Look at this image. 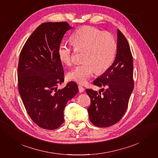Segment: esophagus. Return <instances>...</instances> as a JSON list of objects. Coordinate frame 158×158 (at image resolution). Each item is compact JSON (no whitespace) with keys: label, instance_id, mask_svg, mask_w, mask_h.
I'll return each instance as SVG.
<instances>
[{"label":"esophagus","instance_id":"esophagus-1","mask_svg":"<svg viewBox=\"0 0 158 158\" xmlns=\"http://www.w3.org/2000/svg\"><path fill=\"white\" fill-rule=\"evenodd\" d=\"M78 89H79V92H80V93H82V92H84V88L82 86V85H78Z\"/></svg>","mask_w":158,"mask_h":158}]
</instances>
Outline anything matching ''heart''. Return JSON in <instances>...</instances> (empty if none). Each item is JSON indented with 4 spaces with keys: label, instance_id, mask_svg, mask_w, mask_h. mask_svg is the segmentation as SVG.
Segmentation results:
<instances>
[{
    "label": "heart",
    "instance_id": "b5f03b06",
    "mask_svg": "<svg viewBox=\"0 0 158 158\" xmlns=\"http://www.w3.org/2000/svg\"><path fill=\"white\" fill-rule=\"evenodd\" d=\"M74 49L84 51L82 64L76 66L67 74L68 78L80 84L86 83L97 70L98 73L106 71L114 60L117 43L111 33L98 28L84 26L75 31L70 37ZM58 56L61 63L70 66L73 63V49L66 41L58 47Z\"/></svg>",
    "mask_w": 158,
    "mask_h": 158
}]
</instances>
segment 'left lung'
Segmentation results:
<instances>
[{
    "mask_svg": "<svg viewBox=\"0 0 158 158\" xmlns=\"http://www.w3.org/2000/svg\"><path fill=\"white\" fill-rule=\"evenodd\" d=\"M93 84L102 92L86 89L91 99L88 109L90 121L98 127H108L118 122L125 113L133 91V60L126 37L117 30V49L112 65ZM105 89H104V88Z\"/></svg>",
    "mask_w": 158,
    "mask_h": 158,
    "instance_id": "left-lung-1",
    "label": "left lung"
}]
</instances>
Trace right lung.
I'll list each match as a JSON object with an SVG mask.
<instances>
[{
  "instance_id": "right-lung-1",
  "label": "right lung",
  "mask_w": 158,
  "mask_h": 158,
  "mask_svg": "<svg viewBox=\"0 0 158 158\" xmlns=\"http://www.w3.org/2000/svg\"><path fill=\"white\" fill-rule=\"evenodd\" d=\"M71 28L66 22L42 23L28 38L20 55L19 93L32 121L47 130L58 128L64 123L66 105L78 92L77 84L72 81L57 89L64 82L57 51Z\"/></svg>"
}]
</instances>
